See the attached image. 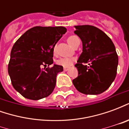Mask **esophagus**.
I'll use <instances>...</instances> for the list:
<instances>
[{
	"label": "esophagus",
	"instance_id": "esophagus-1",
	"mask_svg": "<svg viewBox=\"0 0 129 129\" xmlns=\"http://www.w3.org/2000/svg\"><path fill=\"white\" fill-rule=\"evenodd\" d=\"M68 69H69V68H68V67L63 68V70H64V71H67V70H68Z\"/></svg>",
	"mask_w": 129,
	"mask_h": 129
}]
</instances>
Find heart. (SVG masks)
<instances>
[{"mask_svg": "<svg viewBox=\"0 0 129 129\" xmlns=\"http://www.w3.org/2000/svg\"><path fill=\"white\" fill-rule=\"evenodd\" d=\"M79 40V39L78 37H77L75 35H72V36H70L68 38V42L71 46L73 47L76 43V42ZM74 61H75V59L73 57H62V58L58 59L56 61V63L59 66H62L64 67H68V66H70L73 64Z\"/></svg>", "mask_w": 129, "mask_h": 129, "instance_id": "b5f03b06", "label": "heart"}]
</instances>
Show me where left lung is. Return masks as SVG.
Segmentation results:
<instances>
[{"label":"left lung","mask_w":129,"mask_h":129,"mask_svg":"<svg viewBox=\"0 0 129 129\" xmlns=\"http://www.w3.org/2000/svg\"><path fill=\"white\" fill-rule=\"evenodd\" d=\"M83 52L75 66L78 77L73 80L76 89L86 95H98L110 87L117 75L118 56L113 43L101 29L92 25L75 26ZM89 62V67L84 63Z\"/></svg>","instance_id":"obj_1"}]
</instances>
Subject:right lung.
<instances>
[{
	"label": "right lung",
	"instance_id": "add662e5",
	"mask_svg": "<svg viewBox=\"0 0 129 129\" xmlns=\"http://www.w3.org/2000/svg\"><path fill=\"white\" fill-rule=\"evenodd\" d=\"M67 29L64 27H34L13 45L8 73L14 89L27 99L38 100L50 95L61 66L54 65V48ZM48 66L41 69L42 66Z\"/></svg>",
	"mask_w": 129,
	"mask_h": 129
}]
</instances>
